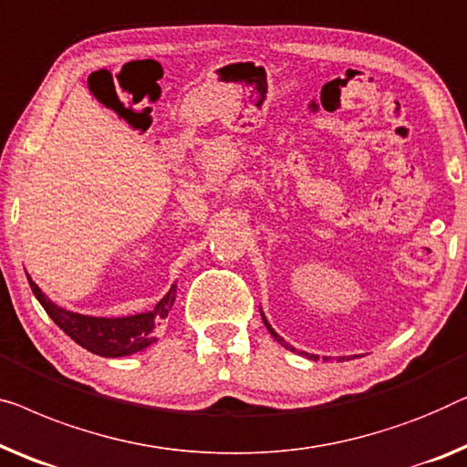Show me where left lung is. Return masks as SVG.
Masks as SVG:
<instances>
[{"label": "left lung", "mask_w": 467, "mask_h": 467, "mask_svg": "<svg viewBox=\"0 0 467 467\" xmlns=\"http://www.w3.org/2000/svg\"><path fill=\"white\" fill-rule=\"evenodd\" d=\"M263 322H265V327H267V330H269V333H272V337H274V339H275V341H278V343H282V346H284V348H286V349H293V348H290V346H288V343H284V339H282V337H280L278 333H275V330H274L272 327H269V322L265 320V316H263ZM293 351H295V349H293ZM306 356H307V354H306ZM309 358H314V360H317V356H312V354H309ZM341 360H346V358H341ZM348 360H349V358H348Z\"/></svg>", "instance_id": "1"}]
</instances>
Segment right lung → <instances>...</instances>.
Masks as SVG:
<instances>
[{
    "instance_id": "1",
    "label": "right lung",
    "mask_w": 467,
    "mask_h": 467,
    "mask_svg": "<svg viewBox=\"0 0 467 467\" xmlns=\"http://www.w3.org/2000/svg\"><path fill=\"white\" fill-rule=\"evenodd\" d=\"M29 286L33 290V295L37 296V301L42 303L46 314L57 322V327L60 330H65L78 346L105 358L130 356L137 354L140 349L150 348L155 341V330H158L160 324L166 320L168 312L172 309L174 296H177V286L172 284L171 290L161 296L160 303L151 309V312L126 317H94L67 312V309L54 306L31 278Z\"/></svg>"
}]
</instances>
